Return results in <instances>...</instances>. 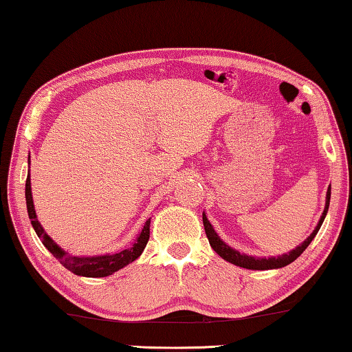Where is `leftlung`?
<instances>
[{
  "instance_id": "obj_1",
  "label": "left lung",
  "mask_w": 352,
  "mask_h": 352,
  "mask_svg": "<svg viewBox=\"0 0 352 352\" xmlns=\"http://www.w3.org/2000/svg\"><path fill=\"white\" fill-rule=\"evenodd\" d=\"M329 202H330V186L327 190V197H326V208H324V213L321 219H319L316 229L313 230V234L308 237L305 242L302 245H298L296 250L289 251L287 254H281L278 256V258H269V259H264V258H251V256H246V254H240L239 251H235L230 248L229 245H226L223 242L221 239L218 237V234L214 232V229L212 224L206 217V213H202V221H204V229H206V234H207V239L210 242V246L214 250V253H218L221 256L223 259H226L228 262L234 265H239V267H243V269H250V270H269V269H281V267H285L287 264H291V262L296 261L298 256H300L303 251L307 250V246L311 243V240L316 237L319 228L322 226V221L324 218H326L327 214V210H329Z\"/></svg>"
}]
</instances>
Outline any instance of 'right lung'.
<instances>
[{"instance_id": "add662e5", "label": "right lung", "mask_w": 352, "mask_h": 352, "mask_svg": "<svg viewBox=\"0 0 352 352\" xmlns=\"http://www.w3.org/2000/svg\"><path fill=\"white\" fill-rule=\"evenodd\" d=\"M25 197H26V208H28V217L31 219V224L38 234V237L42 240V243L45 245V248L50 251L52 254L58 259L63 265L66 267L67 270H71L72 274L80 275V276H88V278H101V276H109L115 274V272L123 269L124 265L131 264V262L135 261L142 254L144 248L148 243L150 239V218L146 219L144 224L142 232L139 234L138 242H135L131 248H126L120 253L115 254H104V256H93V258H80V256H72L66 253L65 250H61L58 245L54 243L49 235L45 234V230L36 218L34 206H33V197H31V183H30V174L26 178L25 183Z\"/></svg>"}]
</instances>
